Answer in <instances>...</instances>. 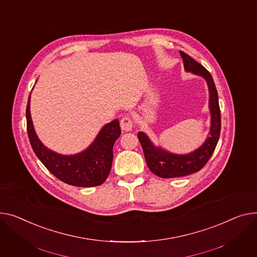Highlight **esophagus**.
<instances>
[{
	"mask_svg": "<svg viewBox=\"0 0 257 257\" xmlns=\"http://www.w3.org/2000/svg\"><path fill=\"white\" fill-rule=\"evenodd\" d=\"M121 128L124 131H131L133 128V121L130 116H124L121 119Z\"/></svg>",
	"mask_w": 257,
	"mask_h": 257,
	"instance_id": "esophagus-1",
	"label": "esophagus"
}]
</instances>
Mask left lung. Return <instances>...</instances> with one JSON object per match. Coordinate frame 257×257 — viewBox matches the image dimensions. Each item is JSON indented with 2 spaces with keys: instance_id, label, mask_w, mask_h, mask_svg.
<instances>
[{
  "instance_id": "1",
  "label": "left lung",
  "mask_w": 257,
  "mask_h": 257,
  "mask_svg": "<svg viewBox=\"0 0 257 257\" xmlns=\"http://www.w3.org/2000/svg\"><path fill=\"white\" fill-rule=\"evenodd\" d=\"M184 62V68L187 72H192L203 77L209 88V108L211 112V128L208 138L195 151L179 155L170 153L160 147H155L144 132H139L138 136L143 147L145 158L151 172L160 178L169 179L191 175L199 172L209 161L217 146L220 130L221 115L216 85L210 72L202 65L193 60L190 56L180 51Z\"/></svg>"
}]
</instances>
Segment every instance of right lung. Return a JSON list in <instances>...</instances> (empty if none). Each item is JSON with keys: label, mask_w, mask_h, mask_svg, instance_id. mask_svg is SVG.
Here are the masks:
<instances>
[{"label": "right lung", "mask_w": 257, "mask_h": 257, "mask_svg": "<svg viewBox=\"0 0 257 257\" xmlns=\"http://www.w3.org/2000/svg\"><path fill=\"white\" fill-rule=\"evenodd\" d=\"M30 99L31 95L26 110L28 135L34 153L44 166L68 185L95 187L103 184L110 173L113 144L121 135L117 119L104 125L88 149L75 155H61L47 149L38 139L31 117Z\"/></svg>", "instance_id": "obj_1"}]
</instances>
